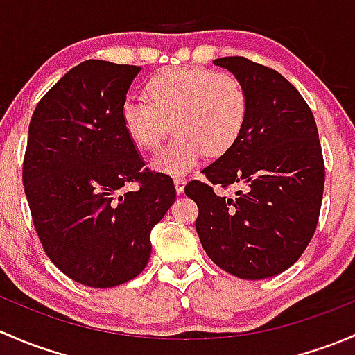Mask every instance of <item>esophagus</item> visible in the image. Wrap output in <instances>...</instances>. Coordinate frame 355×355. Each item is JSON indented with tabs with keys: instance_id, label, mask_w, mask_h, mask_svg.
Returning <instances> with one entry per match:
<instances>
[{
	"instance_id": "obj_1",
	"label": "esophagus",
	"mask_w": 355,
	"mask_h": 355,
	"mask_svg": "<svg viewBox=\"0 0 355 355\" xmlns=\"http://www.w3.org/2000/svg\"><path fill=\"white\" fill-rule=\"evenodd\" d=\"M173 184H175V189H177L178 194H182V192H184V189H185V184H187V180H185L184 177H177L173 180Z\"/></svg>"
}]
</instances>
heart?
<instances>
[{
    "instance_id": "heart-1",
    "label": "heart",
    "mask_w": 355,
    "mask_h": 355,
    "mask_svg": "<svg viewBox=\"0 0 355 355\" xmlns=\"http://www.w3.org/2000/svg\"><path fill=\"white\" fill-rule=\"evenodd\" d=\"M146 101L128 99L120 120L127 137L153 151L171 130L175 137L151 157L159 173L184 175L204 153L223 156L241 139L249 120V94L235 75L200 67H170L153 75Z\"/></svg>"
}]
</instances>
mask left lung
I'll use <instances>...</instances> for the list:
<instances>
[{"instance_id": "1", "label": "left lung", "mask_w": 355, "mask_h": 355, "mask_svg": "<svg viewBox=\"0 0 355 355\" xmlns=\"http://www.w3.org/2000/svg\"><path fill=\"white\" fill-rule=\"evenodd\" d=\"M249 94V120L234 148L202 170L185 194L199 207L196 230L216 266L263 280L292 266L309 245L324 189V161L313 111L273 68L244 56L214 60ZM245 185L235 198L214 192Z\"/></svg>"}]
</instances>
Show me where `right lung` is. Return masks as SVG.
Returning <instances> with one entry per match:
<instances>
[{"label": "right lung", "mask_w": 355, "mask_h": 355, "mask_svg": "<svg viewBox=\"0 0 355 355\" xmlns=\"http://www.w3.org/2000/svg\"><path fill=\"white\" fill-rule=\"evenodd\" d=\"M141 67L87 60L37 103L28 123L24 187L42 249L92 288L137 277L151 230L177 198L173 180L144 168L120 120ZM137 183V191L120 195Z\"/></svg>", "instance_id": "obj_1"}]
</instances>
